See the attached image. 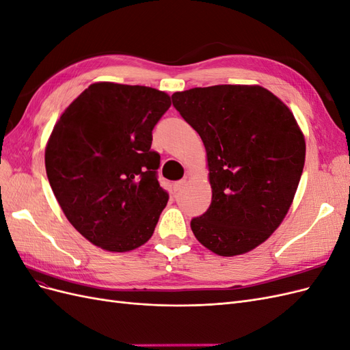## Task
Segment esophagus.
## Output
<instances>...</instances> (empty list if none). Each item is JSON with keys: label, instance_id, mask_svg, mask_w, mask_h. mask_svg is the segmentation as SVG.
<instances>
[{"label": "esophagus", "instance_id": "34e87169", "mask_svg": "<svg viewBox=\"0 0 350 350\" xmlns=\"http://www.w3.org/2000/svg\"><path fill=\"white\" fill-rule=\"evenodd\" d=\"M187 184L185 179H181V181H178L174 184V191H181V189L184 188V185Z\"/></svg>", "mask_w": 350, "mask_h": 350}]
</instances>
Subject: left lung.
<instances>
[{"label":"left lung","instance_id":"1","mask_svg":"<svg viewBox=\"0 0 350 350\" xmlns=\"http://www.w3.org/2000/svg\"><path fill=\"white\" fill-rule=\"evenodd\" d=\"M204 143L211 204L191 220L200 243L221 257L248 252L279 228L305 163L293 113L261 86L219 84L172 94Z\"/></svg>","mask_w":350,"mask_h":350}]
</instances>
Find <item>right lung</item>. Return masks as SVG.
Masks as SVG:
<instances>
[{"label":"right lung","mask_w":350,"mask_h":350,"mask_svg":"<svg viewBox=\"0 0 350 350\" xmlns=\"http://www.w3.org/2000/svg\"><path fill=\"white\" fill-rule=\"evenodd\" d=\"M171 107L165 92L93 83L59 116L45 150L46 175L70 224L112 252L153 235L167 193L152 131Z\"/></svg>","instance_id":"add662e5"}]
</instances>
